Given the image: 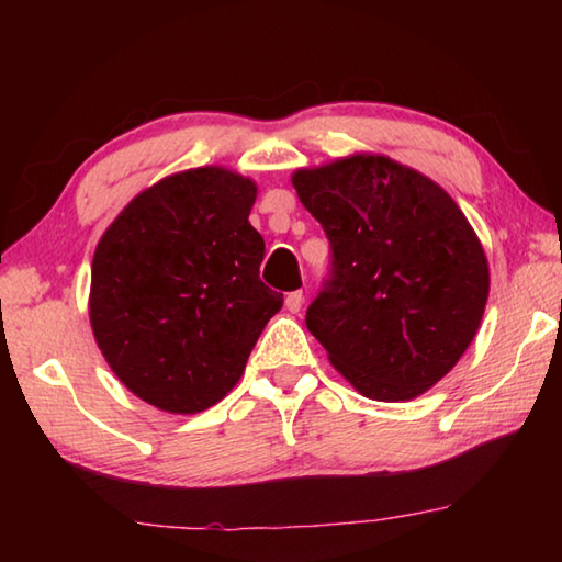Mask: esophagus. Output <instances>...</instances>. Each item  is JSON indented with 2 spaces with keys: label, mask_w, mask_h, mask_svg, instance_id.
<instances>
[{
  "label": "esophagus",
  "mask_w": 562,
  "mask_h": 562,
  "mask_svg": "<svg viewBox=\"0 0 562 562\" xmlns=\"http://www.w3.org/2000/svg\"><path fill=\"white\" fill-rule=\"evenodd\" d=\"M302 302H304L302 290H294V292L288 294V297H284V307H288V310L292 312V315H294V312L302 310Z\"/></svg>",
  "instance_id": "1"
}]
</instances>
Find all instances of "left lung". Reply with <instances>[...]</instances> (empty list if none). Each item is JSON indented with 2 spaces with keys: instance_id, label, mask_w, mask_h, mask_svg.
<instances>
[{
  "instance_id": "1",
  "label": "left lung",
  "mask_w": 562,
  "mask_h": 562,
  "mask_svg": "<svg viewBox=\"0 0 562 562\" xmlns=\"http://www.w3.org/2000/svg\"><path fill=\"white\" fill-rule=\"evenodd\" d=\"M329 240L307 329L376 402H406L451 372L488 300V262L461 207L416 170L349 156L292 176Z\"/></svg>"
}]
</instances>
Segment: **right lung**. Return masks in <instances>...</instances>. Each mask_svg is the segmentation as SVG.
<instances>
[{
	"instance_id": "1",
	"label": "right lung",
	"mask_w": 562,
	"mask_h": 562,
	"mask_svg": "<svg viewBox=\"0 0 562 562\" xmlns=\"http://www.w3.org/2000/svg\"><path fill=\"white\" fill-rule=\"evenodd\" d=\"M255 195L225 168L176 173L133 198L93 252V337L150 406L198 414L221 402L282 307L260 280Z\"/></svg>"
}]
</instances>
